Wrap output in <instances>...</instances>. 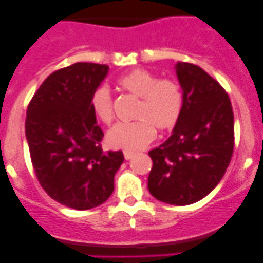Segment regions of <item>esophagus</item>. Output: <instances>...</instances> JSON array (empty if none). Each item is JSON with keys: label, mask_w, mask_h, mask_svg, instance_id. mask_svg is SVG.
<instances>
[{"label": "esophagus", "mask_w": 263, "mask_h": 263, "mask_svg": "<svg viewBox=\"0 0 263 263\" xmlns=\"http://www.w3.org/2000/svg\"><path fill=\"white\" fill-rule=\"evenodd\" d=\"M134 154L135 153H132V151H129V150H124L123 151V155H124V159H126V160H129V159L134 156Z\"/></svg>", "instance_id": "34e87169"}]
</instances>
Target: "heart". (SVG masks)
<instances>
[{
    "mask_svg": "<svg viewBox=\"0 0 263 263\" xmlns=\"http://www.w3.org/2000/svg\"><path fill=\"white\" fill-rule=\"evenodd\" d=\"M118 85L128 94L140 98L135 109V122L119 123L108 134V142L115 147L140 150L161 132L173 129L181 119L184 97L181 85L172 79H160L146 70H134L118 79ZM92 113L102 123L115 122V102L109 89L99 85L90 95Z\"/></svg>",
    "mask_w": 263,
    "mask_h": 263,
    "instance_id": "heart-1",
    "label": "heart"
}]
</instances>
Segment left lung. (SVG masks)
Instances as JSON below:
<instances>
[{
  "label": "left lung",
  "mask_w": 263,
  "mask_h": 263,
  "mask_svg": "<svg viewBox=\"0 0 263 263\" xmlns=\"http://www.w3.org/2000/svg\"><path fill=\"white\" fill-rule=\"evenodd\" d=\"M184 97L173 135L148 151L151 195L161 202L184 206L208 196L224 177L234 151V115L229 95L206 71L177 63Z\"/></svg>",
  "instance_id": "1"
}]
</instances>
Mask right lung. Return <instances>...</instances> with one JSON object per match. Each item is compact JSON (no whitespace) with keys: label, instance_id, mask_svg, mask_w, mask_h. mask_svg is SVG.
I'll return each instance as SVG.
<instances>
[{"label":"right lung","instance_id":"1","mask_svg":"<svg viewBox=\"0 0 263 263\" xmlns=\"http://www.w3.org/2000/svg\"><path fill=\"white\" fill-rule=\"evenodd\" d=\"M107 65L78 62L50 73L28 105L25 134L34 172L47 195L75 210L97 208L115 190L121 150L103 153L90 95Z\"/></svg>","mask_w":263,"mask_h":263}]
</instances>
